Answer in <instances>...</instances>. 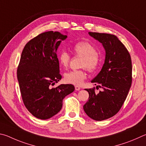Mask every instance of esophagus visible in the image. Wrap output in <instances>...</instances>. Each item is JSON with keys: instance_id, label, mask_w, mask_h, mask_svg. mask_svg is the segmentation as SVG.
<instances>
[{"instance_id": "34e87169", "label": "esophagus", "mask_w": 146, "mask_h": 146, "mask_svg": "<svg viewBox=\"0 0 146 146\" xmlns=\"http://www.w3.org/2000/svg\"><path fill=\"white\" fill-rule=\"evenodd\" d=\"M80 86H75V90H80Z\"/></svg>"}]
</instances>
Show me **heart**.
<instances>
[{
	"mask_svg": "<svg viewBox=\"0 0 146 146\" xmlns=\"http://www.w3.org/2000/svg\"><path fill=\"white\" fill-rule=\"evenodd\" d=\"M72 50L76 56L82 57L81 62V67H85L92 72L98 68L100 63V58L99 54L96 52L94 46L88 41H80L73 46ZM59 61L61 66L63 68H67L70 62V57L66 51H62L59 55ZM86 78L85 69L74 70L68 72L64 76L65 82L72 84L76 86L82 85Z\"/></svg>",
	"mask_w": 146,
	"mask_h": 146,
	"instance_id": "heart-1",
	"label": "heart"
}]
</instances>
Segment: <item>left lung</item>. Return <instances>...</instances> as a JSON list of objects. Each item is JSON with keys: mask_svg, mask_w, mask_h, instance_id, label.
<instances>
[{"mask_svg": "<svg viewBox=\"0 0 146 146\" xmlns=\"http://www.w3.org/2000/svg\"><path fill=\"white\" fill-rule=\"evenodd\" d=\"M88 34L103 44L106 56L100 72L91 81L103 90L96 93L95 88L85 89L89 98L83 109L91 119L101 121L117 113L126 100L132 82L131 59L116 36L92 32Z\"/></svg>", "mask_w": 146, "mask_h": 146, "instance_id": "1", "label": "left lung"}]
</instances>
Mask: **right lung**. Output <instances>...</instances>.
<instances>
[{"instance_id":"add662e5","label":"right lung","mask_w":146,"mask_h":146,"mask_svg":"<svg viewBox=\"0 0 146 146\" xmlns=\"http://www.w3.org/2000/svg\"><path fill=\"white\" fill-rule=\"evenodd\" d=\"M67 36L60 32L41 33L25 45L17 69L20 93L33 116L45 120L61 110L63 99L74 91L71 84L52 88L61 79L57 49Z\"/></svg>"}]
</instances>
